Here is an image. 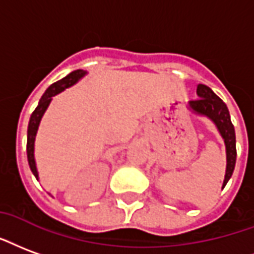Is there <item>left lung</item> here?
Segmentation results:
<instances>
[{
    "label": "left lung",
    "mask_w": 254,
    "mask_h": 254,
    "mask_svg": "<svg viewBox=\"0 0 254 254\" xmlns=\"http://www.w3.org/2000/svg\"><path fill=\"white\" fill-rule=\"evenodd\" d=\"M196 95L199 98L196 101H190L187 103V109L190 112L204 117L213 122L217 127L219 136L222 137L226 151V170H225V179L222 183V190L227 185L229 179L232 178L233 171L236 167V159H237V149H236V132L233 127L229 109L226 103L214 93L213 90L204 84H198L196 87Z\"/></svg>",
    "instance_id": "8db88e82"
}]
</instances>
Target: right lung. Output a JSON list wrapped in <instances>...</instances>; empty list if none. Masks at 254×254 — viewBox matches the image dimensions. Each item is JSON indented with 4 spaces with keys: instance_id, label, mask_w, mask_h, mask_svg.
Wrapping results in <instances>:
<instances>
[{
    "instance_id": "obj_1",
    "label": "right lung",
    "mask_w": 254,
    "mask_h": 254,
    "mask_svg": "<svg viewBox=\"0 0 254 254\" xmlns=\"http://www.w3.org/2000/svg\"><path fill=\"white\" fill-rule=\"evenodd\" d=\"M86 75H87V71H84V69H75L72 72H69L67 76H64L63 79H60L56 83L51 84L50 87L46 90V93L43 94V97H41L39 103H37V108L35 109V112L32 113L31 118H29V124H28L27 155L29 168H31L32 174L35 175V178L37 180H39V171H37L36 159H35V142H36L37 130H39V127H40L41 118L44 116V113L47 112L51 101H52V98L55 95L60 94L62 91H64L65 89H68L71 86H74L75 83H78Z\"/></svg>"
}]
</instances>
